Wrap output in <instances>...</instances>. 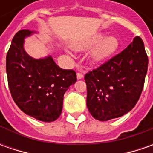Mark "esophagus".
<instances>
[{
	"label": "esophagus",
	"mask_w": 153,
	"mask_h": 153,
	"mask_svg": "<svg viewBox=\"0 0 153 153\" xmlns=\"http://www.w3.org/2000/svg\"><path fill=\"white\" fill-rule=\"evenodd\" d=\"M76 77H77V79H82V77H83V74L82 73V72H77L76 73Z\"/></svg>",
	"instance_id": "obj_1"
}]
</instances>
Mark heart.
I'll use <instances>...</instances> for the list:
<instances>
[{
  "mask_svg": "<svg viewBox=\"0 0 153 153\" xmlns=\"http://www.w3.org/2000/svg\"><path fill=\"white\" fill-rule=\"evenodd\" d=\"M104 37L105 34L97 33L85 40L74 43L72 48L76 51H84L96 44L90 51L89 57L93 62H100L115 53L119 46V42L117 37L106 36L104 39Z\"/></svg>",
  "mask_w": 153,
  "mask_h": 153,
  "instance_id": "obj_1",
  "label": "heart"
}]
</instances>
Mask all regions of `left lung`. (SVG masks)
Segmentation results:
<instances>
[{"label": "left lung", "instance_id": "8db88e82", "mask_svg": "<svg viewBox=\"0 0 153 153\" xmlns=\"http://www.w3.org/2000/svg\"><path fill=\"white\" fill-rule=\"evenodd\" d=\"M148 67V57L140 36L120 53L84 76L87 106L97 120L107 121L131 111L139 100Z\"/></svg>", "mask_w": 153, "mask_h": 153}]
</instances>
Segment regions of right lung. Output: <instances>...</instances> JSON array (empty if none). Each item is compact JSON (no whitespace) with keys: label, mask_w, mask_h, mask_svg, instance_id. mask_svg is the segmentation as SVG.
I'll list each match as a JSON object with an SVG mask.
<instances>
[{"label":"right lung","mask_w":153,"mask_h":153,"mask_svg":"<svg viewBox=\"0 0 153 153\" xmlns=\"http://www.w3.org/2000/svg\"><path fill=\"white\" fill-rule=\"evenodd\" d=\"M34 31L21 30L10 46L6 69L12 97L25 114L42 122L61 114L64 94L76 82V71L59 67L53 58L36 59L24 48L25 38Z\"/></svg>","instance_id":"add662e5"}]
</instances>
